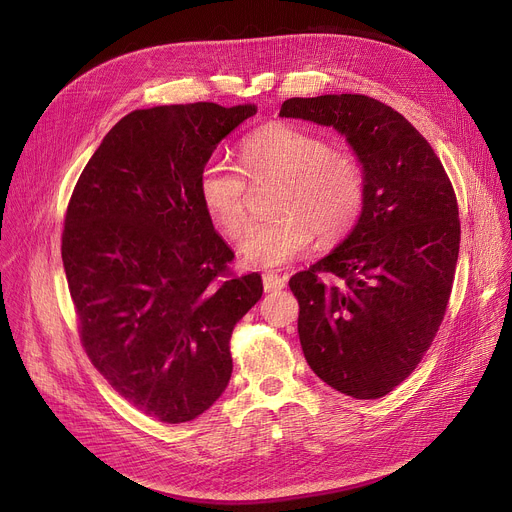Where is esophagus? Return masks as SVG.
Wrapping results in <instances>:
<instances>
[{
	"label": "esophagus",
	"mask_w": 512,
	"mask_h": 512,
	"mask_svg": "<svg viewBox=\"0 0 512 512\" xmlns=\"http://www.w3.org/2000/svg\"><path fill=\"white\" fill-rule=\"evenodd\" d=\"M286 286V278L278 276V274H265L263 276V290L265 292H278V290H284Z\"/></svg>",
	"instance_id": "esophagus-1"
}]
</instances>
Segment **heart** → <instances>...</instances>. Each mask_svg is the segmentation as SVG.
Segmentation results:
<instances>
[{
  "mask_svg": "<svg viewBox=\"0 0 512 512\" xmlns=\"http://www.w3.org/2000/svg\"><path fill=\"white\" fill-rule=\"evenodd\" d=\"M243 170L224 158H210L199 170L201 206L228 238L247 222V181L282 179L274 214L255 222L241 245L251 267H280L309 249L315 234L323 243L348 236L360 222L368 177L358 156L333 150L323 135L288 123H269L251 131L241 144Z\"/></svg>",
  "mask_w": 512,
  "mask_h": 512,
  "instance_id": "b5f03b06",
  "label": "heart"
}]
</instances>
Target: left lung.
<instances>
[{"label":"left lung","instance_id":"left-lung-1","mask_svg":"<svg viewBox=\"0 0 512 512\" xmlns=\"http://www.w3.org/2000/svg\"><path fill=\"white\" fill-rule=\"evenodd\" d=\"M280 117L335 127L366 168L360 222L294 274L290 290L317 377L356 399L385 397L414 372L445 319L461 241L455 189L420 131L381 100L288 98Z\"/></svg>","mask_w":512,"mask_h":512}]
</instances>
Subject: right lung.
Listing matches in <instances>:
<instances>
[{"label":"right lung","instance_id":"right-lung-1","mask_svg":"<svg viewBox=\"0 0 512 512\" xmlns=\"http://www.w3.org/2000/svg\"><path fill=\"white\" fill-rule=\"evenodd\" d=\"M255 105H164L125 115L67 203L61 259L94 368L135 410L183 424L224 393L234 325L261 298L197 193L199 170Z\"/></svg>","mask_w":512,"mask_h":512}]
</instances>
